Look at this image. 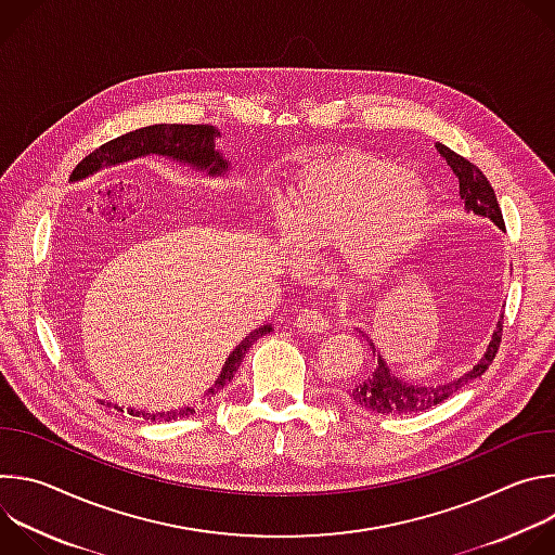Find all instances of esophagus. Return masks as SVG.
<instances>
[{
  "label": "esophagus",
  "mask_w": 555,
  "mask_h": 555,
  "mask_svg": "<svg viewBox=\"0 0 555 555\" xmlns=\"http://www.w3.org/2000/svg\"><path fill=\"white\" fill-rule=\"evenodd\" d=\"M300 332H309V334H321L330 327V321L321 311H313V309H302L296 315V323H294Z\"/></svg>",
  "instance_id": "esophagus-1"
}]
</instances>
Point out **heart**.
<instances>
[{
    "label": "heart",
    "mask_w": 555,
    "mask_h": 555,
    "mask_svg": "<svg viewBox=\"0 0 555 555\" xmlns=\"http://www.w3.org/2000/svg\"><path fill=\"white\" fill-rule=\"evenodd\" d=\"M428 210L415 176L364 155H332L296 173L279 219L298 255L334 250L347 274L375 279L417 244Z\"/></svg>",
    "instance_id": "heart-1"
}]
</instances>
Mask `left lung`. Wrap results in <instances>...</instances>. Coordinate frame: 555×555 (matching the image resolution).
<instances>
[{
  "instance_id": "8db88e82",
  "label": "left lung",
  "mask_w": 555,
  "mask_h": 555,
  "mask_svg": "<svg viewBox=\"0 0 555 555\" xmlns=\"http://www.w3.org/2000/svg\"><path fill=\"white\" fill-rule=\"evenodd\" d=\"M435 146L441 153L443 160L448 163V167L454 171V176L459 178V195L465 202V208L472 210L474 215L492 219L499 228H505L503 212H501V206L496 202L494 189L488 182V178L483 176V171L477 165H472L469 160H465L463 155L448 149L446 144L439 142ZM362 336L366 338V343L373 349L375 364H373L371 371H366V375L362 379L351 384V388L347 390L349 400L356 406L379 413V415H413V413H422V411H428V409L446 402L450 395L461 390L467 382L481 377L488 371V366L492 364V360H494V356L501 347L503 323L499 321V325L492 334V340L488 345V351L477 364H474L465 375H461L452 382L437 384V386H420V384L415 386V384L398 379L386 366L384 358L375 351L369 336L364 332H362Z\"/></svg>"
}]
</instances>
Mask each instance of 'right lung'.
Segmentation results:
<instances>
[{
    "label": "right lung",
    "mask_w": 555,
    "mask_h": 555,
    "mask_svg": "<svg viewBox=\"0 0 555 555\" xmlns=\"http://www.w3.org/2000/svg\"><path fill=\"white\" fill-rule=\"evenodd\" d=\"M219 135V131L212 125H151V127H142L135 131H129L125 135H118L109 142H105L103 146H99L96 151H92L88 157H83L81 163L76 165V169L72 171L69 180H83L94 176L96 171H101L103 167H114L127 160H135V157L149 155V153H157V155H167L171 160H180L184 165H191L199 171H206L208 176H221L228 171V163L219 155V151H215V138ZM272 332V325H261L259 330L250 332L240 345L234 347V351L228 356L219 377L215 379V386L208 388L206 398L210 400L217 390H221L225 384H230V379L234 377L236 369L242 366V360L246 358L248 349L263 338L266 334ZM112 406V404H107ZM118 409V406H114ZM122 411V409H118ZM133 417H144L151 422H171L184 415H193L195 409L186 406L182 411H171V413H144V411H127Z\"/></svg>",
    "instance_id": "add662e5"
}]
</instances>
